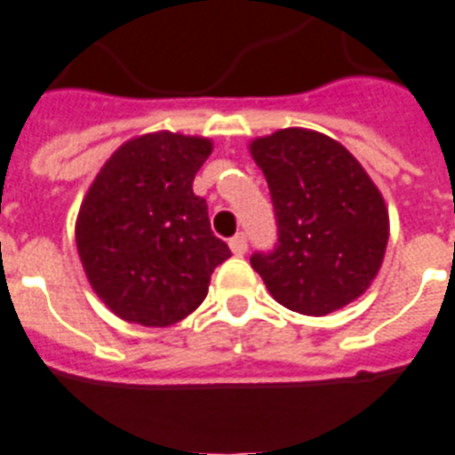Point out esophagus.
I'll return each mask as SVG.
<instances>
[{"label":"esophagus","mask_w":455,"mask_h":455,"mask_svg":"<svg viewBox=\"0 0 455 455\" xmlns=\"http://www.w3.org/2000/svg\"><path fill=\"white\" fill-rule=\"evenodd\" d=\"M246 246H249V243H246V236H243V235H235L230 239V251L235 255L246 253Z\"/></svg>","instance_id":"1"}]
</instances>
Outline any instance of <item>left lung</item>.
I'll return each instance as SVG.
<instances>
[{
	"label": "left lung",
	"mask_w": 455,
	"mask_h": 455,
	"mask_svg": "<svg viewBox=\"0 0 455 455\" xmlns=\"http://www.w3.org/2000/svg\"><path fill=\"white\" fill-rule=\"evenodd\" d=\"M272 195L279 243L253 253L269 295L304 316H325L377 279L388 243L384 195L328 134L286 127L249 144Z\"/></svg>",
	"instance_id": "obj_1"
}]
</instances>
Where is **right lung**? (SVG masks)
Listing matches in <instances>:
<instances>
[{
	"mask_svg": "<svg viewBox=\"0 0 455 455\" xmlns=\"http://www.w3.org/2000/svg\"><path fill=\"white\" fill-rule=\"evenodd\" d=\"M212 139L134 137L108 157L76 219V249L97 298L127 323L167 328L193 314L213 269L230 258L213 236L195 174Z\"/></svg>",
	"mask_w": 455,
	"mask_h": 455,
	"instance_id": "add662e5",
	"label": "right lung"
}]
</instances>
